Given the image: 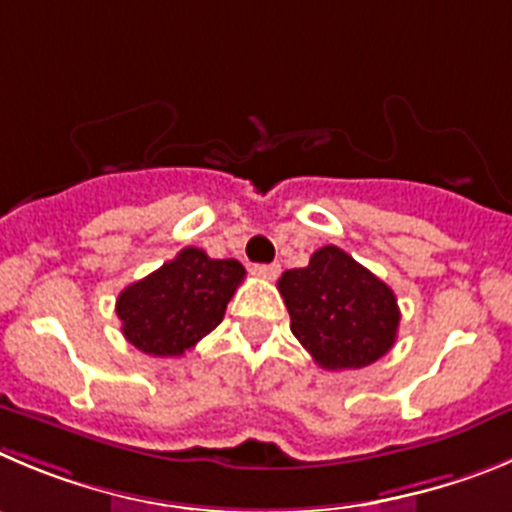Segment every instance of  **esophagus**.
I'll list each match as a JSON object with an SVG mask.
<instances>
[{
    "mask_svg": "<svg viewBox=\"0 0 512 512\" xmlns=\"http://www.w3.org/2000/svg\"><path fill=\"white\" fill-rule=\"evenodd\" d=\"M253 276H259V279H276V276H279V266H276V264H256V266H253Z\"/></svg>",
    "mask_w": 512,
    "mask_h": 512,
    "instance_id": "esophagus-1",
    "label": "esophagus"
}]
</instances>
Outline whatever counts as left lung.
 <instances>
[{
    "instance_id": "obj_1",
    "label": "left lung",
    "mask_w": 512,
    "mask_h": 512,
    "mask_svg": "<svg viewBox=\"0 0 512 512\" xmlns=\"http://www.w3.org/2000/svg\"><path fill=\"white\" fill-rule=\"evenodd\" d=\"M276 287L294 337L320 368H365L396 342V294L342 248L322 246L304 269L284 271Z\"/></svg>"
}]
</instances>
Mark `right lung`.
<instances>
[{"label":"right lung","mask_w":512,"mask_h":512,"mask_svg":"<svg viewBox=\"0 0 512 512\" xmlns=\"http://www.w3.org/2000/svg\"><path fill=\"white\" fill-rule=\"evenodd\" d=\"M243 276L246 269L236 259H210L203 248H182L119 294L121 332L142 353L177 358L220 325Z\"/></svg>","instance_id":"add662e5"}]
</instances>
